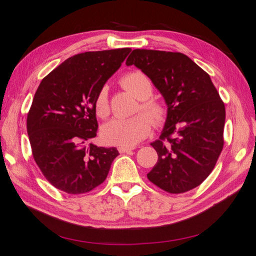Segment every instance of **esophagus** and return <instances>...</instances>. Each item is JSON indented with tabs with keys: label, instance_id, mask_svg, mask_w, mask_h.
<instances>
[{
	"label": "esophagus",
	"instance_id": "34e87169",
	"mask_svg": "<svg viewBox=\"0 0 256 256\" xmlns=\"http://www.w3.org/2000/svg\"><path fill=\"white\" fill-rule=\"evenodd\" d=\"M134 150V148H125V146H120L118 148V152L120 153H128V152H132Z\"/></svg>",
	"mask_w": 256,
	"mask_h": 256
}]
</instances>
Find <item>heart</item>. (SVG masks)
Returning a JSON list of instances; mask_svg holds the SVG:
<instances>
[{
  "label": "heart",
  "mask_w": 256,
  "mask_h": 256,
  "mask_svg": "<svg viewBox=\"0 0 256 256\" xmlns=\"http://www.w3.org/2000/svg\"><path fill=\"white\" fill-rule=\"evenodd\" d=\"M122 86L140 100L136 108L138 113L130 118H114L102 128V138L108 144L130 148L138 144L151 132L152 122L156 128L166 122L168 108L162 101L151 98L153 84L146 74L134 70L125 73L120 80ZM94 110L98 118H106L111 113L108 88H100L94 100ZM148 115L146 116V114Z\"/></svg>",
  "instance_id": "obj_1"
}]
</instances>
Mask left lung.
Instances as JSON below:
<instances>
[{
	"label": "left lung",
	"mask_w": 256,
	"mask_h": 256,
	"mask_svg": "<svg viewBox=\"0 0 256 256\" xmlns=\"http://www.w3.org/2000/svg\"><path fill=\"white\" fill-rule=\"evenodd\" d=\"M134 64L152 80L168 104V118L151 143L158 158L148 178L163 191L181 194L202 184L224 145L225 106L210 75L180 52L133 50Z\"/></svg>",
	"instance_id": "1"
}]
</instances>
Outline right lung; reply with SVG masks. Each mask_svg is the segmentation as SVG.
Instances as JSON below:
<instances>
[{
    "label": "right lung",
    "instance_id": "add662e5",
    "mask_svg": "<svg viewBox=\"0 0 256 256\" xmlns=\"http://www.w3.org/2000/svg\"><path fill=\"white\" fill-rule=\"evenodd\" d=\"M130 52L124 48L73 55L40 83L28 113V134L35 163L60 191H92L118 155L116 148L90 141L98 128L95 96Z\"/></svg>",
    "mask_w": 256,
    "mask_h": 256
}]
</instances>
